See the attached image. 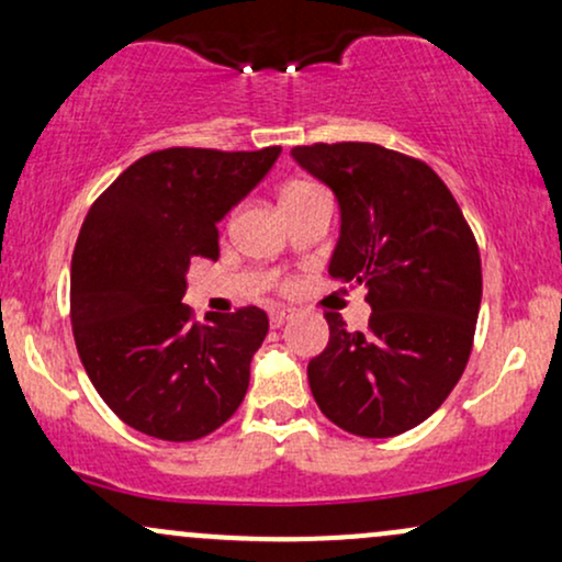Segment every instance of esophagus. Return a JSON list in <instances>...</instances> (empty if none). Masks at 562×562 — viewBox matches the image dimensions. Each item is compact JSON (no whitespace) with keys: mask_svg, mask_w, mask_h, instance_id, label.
Segmentation results:
<instances>
[{"mask_svg":"<svg viewBox=\"0 0 562 562\" xmlns=\"http://www.w3.org/2000/svg\"><path fill=\"white\" fill-rule=\"evenodd\" d=\"M290 317H293V312H290V308H272L269 322H272V327H282Z\"/></svg>","mask_w":562,"mask_h":562,"instance_id":"esophagus-1","label":"esophagus"}]
</instances>
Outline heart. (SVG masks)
I'll return each instance as SVG.
<instances>
[{
	"label": "heart",
	"instance_id": "heart-1",
	"mask_svg": "<svg viewBox=\"0 0 562 562\" xmlns=\"http://www.w3.org/2000/svg\"><path fill=\"white\" fill-rule=\"evenodd\" d=\"M308 187H312V184H301V182H295V184H288V187H285V192H282V200L290 198V195H295V192H303V190H308Z\"/></svg>",
	"mask_w": 562,
	"mask_h": 562
}]
</instances>
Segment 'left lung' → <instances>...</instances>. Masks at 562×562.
I'll return each mask as SVG.
<instances>
[{
    "mask_svg": "<svg viewBox=\"0 0 562 562\" xmlns=\"http://www.w3.org/2000/svg\"><path fill=\"white\" fill-rule=\"evenodd\" d=\"M293 158L335 192L340 237L330 277L362 285L367 333L325 312L330 340L308 362L327 420L364 438L415 428L465 372L481 308V254L441 177L372 142H314Z\"/></svg>",
    "mask_w": 562,
    "mask_h": 562,
    "instance_id": "1",
    "label": "left lung"
}]
</instances>
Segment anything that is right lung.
Segmentation results:
<instances>
[{"label":"right lung","mask_w":562,"mask_h":562,"mask_svg":"<svg viewBox=\"0 0 562 562\" xmlns=\"http://www.w3.org/2000/svg\"><path fill=\"white\" fill-rule=\"evenodd\" d=\"M263 150L169 147L94 200L70 259V325L83 370L139 434L195 441L243 404L269 333L259 306L205 314L182 303L192 259H218L224 214L267 177Z\"/></svg>","instance_id":"1"}]
</instances>
